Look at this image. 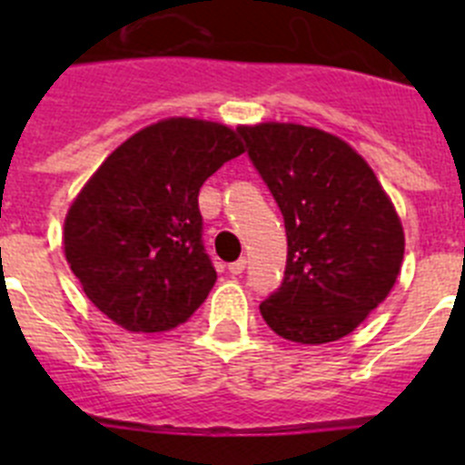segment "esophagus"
I'll return each mask as SVG.
<instances>
[{"mask_svg":"<svg viewBox=\"0 0 465 465\" xmlns=\"http://www.w3.org/2000/svg\"><path fill=\"white\" fill-rule=\"evenodd\" d=\"M228 270H230V274H242L246 270V258H240V261L230 262Z\"/></svg>","mask_w":465,"mask_h":465,"instance_id":"obj_1","label":"esophagus"}]
</instances>
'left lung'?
I'll list each match as a JSON object with an SVG mask.
<instances>
[{"instance_id": "obj_1", "label": "left lung", "mask_w": 465, "mask_h": 465, "mask_svg": "<svg viewBox=\"0 0 465 465\" xmlns=\"http://www.w3.org/2000/svg\"><path fill=\"white\" fill-rule=\"evenodd\" d=\"M286 228V270L261 314L283 340L335 342L396 283L405 237L375 172L316 127L261 123L237 130Z\"/></svg>"}]
</instances>
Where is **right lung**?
<instances>
[{
    "instance_id": "right-lung-1",
    "label": "right lung",
    "mask_w": 465,
    "mask_h": 465,
    "mask_svg": "<svg viewBox=\"0 0 465 465\" xmlns=\"http://www.w3.org/2000/svg\"><path fill=\"white\" fill-rule=\"evenodd\" d=\"M244 153L230 127L170 118L123 142L64 219V256L85 295L133 332L172 331L216 282L200 188Z\"/></svg>"
}]
</instances>
